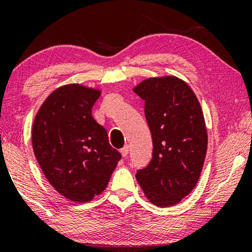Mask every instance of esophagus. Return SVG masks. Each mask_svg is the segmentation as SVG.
Wrapping results in <instances>:
<instances>
[{
  "label": "esophagus",
  "mask_w": 252,
  "mask_h": 252,
  "mask_svg": "<svg viewBox=\"0 0 252 252\" xmlns=\"http://www.w3.org/2000/svg\"><path fill=\"white\" fill-rule=\"evenodd\" d=\"M120 153H121L122 157H126L127 154H129V147H127V146H125V147L120 150Z\"/></svg>",
  "instance_id": "1"
}]
</instances>
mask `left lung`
I'll return each instance as SVG.
<instances>
[{"mask_svg": "<svg viewBox=\"0 0 252 252\" xmlns=\"http://www.w3.org/2000/svg\"><path fill=\"white\" fill-rule=\"evenodd\" d=\"M145 100L153 158L136 178L146 198L158 207L179 204L196 187L207 153L208 134L200 103L175 76L147 78L133 87Z\"/></svg>", "mask_w": 252, "mask_h": 252, "instance_id": "left-lung-1", "label": "left lung"}]
</instances>
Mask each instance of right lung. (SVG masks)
<instances>
[{"instance_id":"right-lung-1","label":"right lung","mask_w":252,"mask_h":252,"mask_svg":"<svg viewBox=\"0 0 252 252\" xmlns=\"http://www.w3.org/2000/svg\"><path fill=\"white\" fill-rule=\"evenodd\" d=\"M98 88L67 84L50 94L36 113L32 144L45 178L73 202H88L110 182L121 154L92 115Z\"/></svg>"}]
</instances>
